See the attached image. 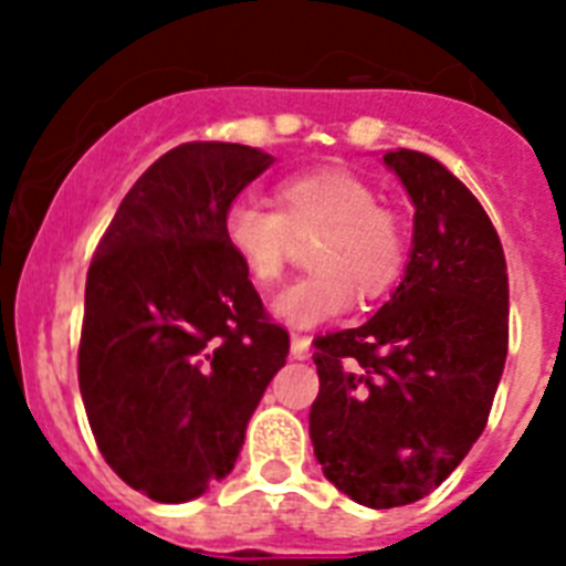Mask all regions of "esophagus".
Listing matches in <instances>:
<instances>
[{"label":"esophagus","instance_id":"1","mask_svg":"<svg viewBox=\"0 0 566 566\" xmlns=\"http://www.w3.org/2000/svg\"><path fill=\"white\" fill-rule=\"evenodd\" d=\"M291 355L296 361H305L311 355V340L305 335H293L291 337Z\"/></svg>","mask_w":566,"mask_h":566}]
</instances>
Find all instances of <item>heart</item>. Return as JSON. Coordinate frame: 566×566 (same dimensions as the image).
Segmentation results:
<instances>
[{
  "instance_id": "heart-1",
  "label": "heart",
  "mask_w": 566,
  "mask_h": 566,
  "mask_svg": "<svg viewBox=\"0 0 566 566\" xmlns=\"http://www.w3.org/2000/svg\"><path fill=\"white\" fill-rule=\"evenodd\" d=\"M378 190L349 170L300 172L275 185V208L240 196L222 213L226 247L255 287L284 273L293 238L314 234L311 275L284 284L270 302L284 326L311 328L344 314L355 291L378 296L402 273L405 229Z\"/></svg>"
}]
</instances>
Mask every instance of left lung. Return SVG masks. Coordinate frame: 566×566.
Returning <instances> with one entry per match:
<instances>
[{
	"mask_svg": "<svg viewBox=\"0 0 566 566\" xmlns=\"http://www.w3.org/2000/svg\"><path fill=\"white\" fill-rule=\"evenodd\" d=\"M385 164L413 202L408 266L364 326L319 335L308 426L337 491L367 509L429 496L484 431L509 355V270L500 234L431 155Z\"/></svg>",
	"mask_w": 566,
	"mask_h": 566,
	"instance_id": "1",
	"label": "left lung"
}]
</instances>
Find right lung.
<instances>
[{
    "mask_svg": "<svg viewBox=\"0 0 566 566\" xmlns=\"http://www.w3.org/2000/svg\"><path fill=\"white\" fill-rule=\"evenodd\" d=\"M240 144H181L119 202L87 270L78 387L102 458L155 502L234 470L291 337L222 238V213L273 164Z\"/></svg>",
    "mask_w": 566,
    "mask_h": 566,
    "instance_id": "1",
    "label": "right lung"
}]
</instances>
